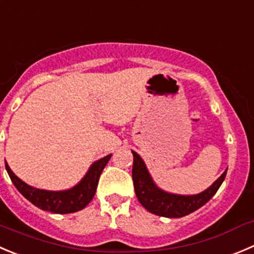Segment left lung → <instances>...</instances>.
Wrapping results in <instances>:
<instances>
[{
	"label": "left lung",
	"instance_id": "8db88e82",
	"mask_svg": "<svg viewBox=\"0 0 254 254\" xmlns=\"http://www.w3.org/2000/svg\"><path fill=\"white\" fill-rule=\"evenodd\" d=\"M132 181L137 200L149 212L161 217L180 218L202 207L217 192L227 174L226 170L207 190L197 195H175L159 189L147 171L144 160L135 151H132Z\"/></svg>",
	"mask_w": 254,
	"mask_h": 254
}]
</instances>
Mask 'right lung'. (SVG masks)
Listing matches in <instances>:
<instances>
[{
    "label": "right lung",
    "instance_id": "obj_1",
    "mask_svg": "<svg viewBox=\"0 0 254 254\" xmlns=\"http://www.w3.org/2000/svg\"><path fill=\"white\" fill-rule=\"evenodd\" d=\"M110 157L112 154L93 162L79 184L64 191H47V190L36 189L18 179L9 169L7 162L6 170L16 189L34 206L52 213H73L83 210L93 200L100 175Z\"/></svg>",
    "mask_w": 254,
    "mask_h": 254
}]
</instances>
